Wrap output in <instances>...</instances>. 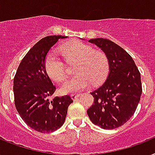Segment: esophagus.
<instances>
[{
  "instance_id": "34e87169",
  "label": "esophagus",
  "mask_w": 155,
  "mask_h": 155,
  "mask_svg": "<svg viewBox=\"0 0 155 155\" xmlns=\"http://www.w3.org/2000/svg\"><path fill=\"white\" fill-rule=\"evenodd\" d=\"M70 96H71L72 99H74V100H76L78 99V97L79 96L78 94H70Z\"/></svg>"
}]
</instances>
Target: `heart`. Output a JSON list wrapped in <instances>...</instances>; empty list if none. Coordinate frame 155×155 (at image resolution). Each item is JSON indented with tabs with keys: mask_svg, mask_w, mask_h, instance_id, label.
I'll return each mask as SVG.
<instances>
[{
	"mask_svg": "<svg viewBox=\"0 0 155 155\" xmlns=\"http://www.w3.org/2000/svg\"><path fill=\"white\" fill-rule=\"evenodd\" d=\"M67 62L77 61L74 67L76 75L67 79L61 86L63 94H70L87 88L92 84L97 86L106 79L109 72L108 58L101 51L94 50L91 45L74 42L60 48ZM45 69L50 78L61 82L66 78V66L56 53L51 52L45 61Z\"/></svg>",
	"mask_w": 155,
	"mask_h": 155,
	"instance_id": "heart-1",
	"label": "heart"
}]
</instances>
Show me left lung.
Masks as SVG:
<instances>
[{"mask_svg":"<svg viewBox=\"0 0 155 155\" xmlns=\"http://www.w3.org/2000/svg\"><path fill=\"white\" fill-rule=\"evenodd\" d=\"M89 42L106 54L110 72L104 85L91 93L94 104L87 114L102 129H116L126 123L137 107L142 92L141 74L131 56L112 41L98 38Z\"/></svg>","mask_w":155,"mask_h":155,"instance_id":"obj_1","label":"left lung"}]
</instances>
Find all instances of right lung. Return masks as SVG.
Masks as SVG:
<instances>
[{"label":"right lung","mask_w":155,"mask_h":155,"mask_svg":"<svg viewBox=\"0 0 155 155\" xmlns=\"http://www.w3.org/2000/svg\"><path fill=\"white\" fill-rule=\"evenodd\" d=\"M61 35L40 39L21 60L14 78V104L18 114L30 128L42 134L60 129L64 122L68 107L73 103L69 95L55 97L56 91L45 69V57Z\"/></svg>","instance_id":"right-lung-1"}]
</instances>
